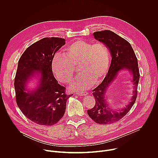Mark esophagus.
<instances>
[{
  "instance_id": "esophagus-1",
  "label": "esophagus",
  "mask_w": 158,
  "mask_h": 158,
  "mask_svg": "<svg viewBox=\"0 0 158 158\" xmlns=\"http://www.w3.org/2000/svg\"><path fill=\"white\" fill-rule=\"evenodd\" d=\"M77 95H79V96H87V95H88V93H87V92H84V93H77Z\"/></svg>"
}]
</instances>
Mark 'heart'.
Masks as SVG:
<instances>
[{
  "label": "heart",
  "mask_w": 158,
  "mask_h": 158,
  "mask_svg": "<svg viewBox=\"0 0 158 158\" xmlns=\"http://www.w3.org/2000/svg\"><path fill=\"white\" fill-rule=\"evenodd\" d=\"M64 55L56 53L53 56L52 73L59 81L67 84L72 80L74 67L78 65L81 74L71 85V88L76 91L88 89L94 81L102 80L108 72L110 56L103 43L77 40L65 49Z\"/></svg>",
  "instance_id": "heart-1"
}]
</instances>
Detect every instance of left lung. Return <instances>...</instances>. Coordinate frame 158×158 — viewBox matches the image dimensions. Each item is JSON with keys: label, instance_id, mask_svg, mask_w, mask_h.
I'll use <instances>...</instances> for the list:
<instances>
[{"label": "left lung", "instance_id": "obj_1", "mask_svg": "<svg viewBox=\"0 0 158 158\" xmlns=\"http://www.w3.org/2000/svg\"><path fill=\"white\" fill-rule=\"evenodd\" d=\"M95 39L102 42L109 49L111 63L107 76L93 92L96 104L87 110V114L99 124H109L121 119L130 110L137 98V87L139 80L138 59L131 45L124 39L109 30L93 33ZM128 71L131 76L133 91L130 101L123 108L114 110L109 105L106 94L108 89L122 71Z\"/></svg>", "mask_w": 158, "mask_h": 158}]
</instances>
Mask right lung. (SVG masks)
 <instances>
[{"label":"right lung","mask_w":158,"mask_h":158,"mask_svg":"<svg viewBox=\"0 0 158 158\" xmlns=\"http://www.w3.org/2000/svg\"><path fill=\"white\" fill-rule=\"evenodd\" d=\"M65 39L43 38L32 44L21 56L14 80L16 102L24 115L42 126L56 124L64 116L66 102L73 95L65 93L53 75L51 62ZM35 80L36 85L28 84Z\"/></svg>","instance_id":"obj_1"}]
</instances>
